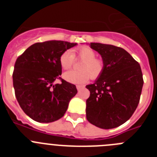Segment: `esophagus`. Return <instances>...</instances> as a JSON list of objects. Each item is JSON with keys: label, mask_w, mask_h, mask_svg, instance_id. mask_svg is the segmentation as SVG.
<instances>
[{"label": "esophagus", "mask_w": 157, "mask_h": 157, "mask_svg": "<svg viewBox=\"0 0 157 157\" xmlns=\"http://www.w3.org/2000/svg\"><path fill=\"white\" fill-rule=\"evenodd\" d=\"M76 88H77L78 91H80V90H82V89H84V86H81V85H77L76 86Z\"/></svg>", "instance_id": "obj_1"}]
</instances>
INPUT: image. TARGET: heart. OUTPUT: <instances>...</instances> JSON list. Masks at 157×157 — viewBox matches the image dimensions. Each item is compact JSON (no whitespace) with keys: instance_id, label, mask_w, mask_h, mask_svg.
<instances>
[{"instance_id":"1","label":"heart","mask_w":157,"mask_h":157,"mask_svg":"<svg viewBox=\"0 0 157 157\" xmlns=\"http://www.w3.org/2000/svg\"><path fill=\"white\" fill-rule=\"evenodd\" d=\"M73 52L83 62L79 66L81 71H70L63 75L66 81L74 84H84L90 77L96 79L101 75L105 69V63L102 59L96 58L97 54L94 49L88 46H81L74 49ZM74 54L71 51L67 50L60 55L59 63L62 68L67 70L71 67L74 63Z\"/></svg>"}]
</instances>
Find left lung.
Masks as SVG:
<instances>
[{
  "instance_id": "left-lung-1",
  "label": "left lung",
  "mask_w": 157,
  "mask_h": 157,
  "mask_svg": "<svg viewBox=\"0 0 157 157\" xmlns=\"http://www.w3.org/2000/svg\"><path fill=\"white\" fill-rule=\"evenodd\" d=\"M105 63L101 75L87 85L86 119L93 125L112 129L132 116L140 101L143 78L139 63L125 49L101 43H90Z\"/></svg>"
}]
</instances>
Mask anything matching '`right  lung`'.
Returning <instances> with one entry per match:
<instances>
[{
  "mask_svg": "<svg viewBox=\"0 0 157 157\" xmlns=\"http://www.w3.org/2000/svg\"><path fill=\"white\" fill-rule=\"evenodd\" d=\"M77 43L48 41L30 45L16 59L12 74L16 98L23 112L34 121L51 123L65 114L77 94L74 84L59 77V56ZM60 79V84H54Z\"/></svg>",
  "mask_w": 157,
  "mask_h": 157,
  "instance_id": "obj_1",
  "label": "right lung"
}]
</instances>
